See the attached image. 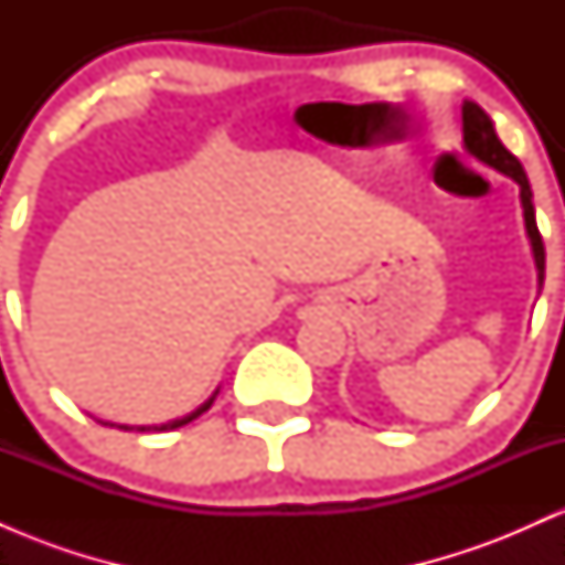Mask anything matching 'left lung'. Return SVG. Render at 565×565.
Listing matches in <instances>:
<instances>
[{
	"mask_svg": "<svg viewBox=\"0 0 565 565\" xmlns=\"http://www.w3.org/2000/svg\"><path fill=\"white\" fill-rule=\"evenodd\" d=\"M462 138H465V148H468L470 157H476L483 164L494 167L497 172L508 174V178L515 180L521 185V204H523V220H526V233L531 242V252H534V263H536V276H540V289L544 281V244H542V233L536 228V215H534V204H531V185L526 172H523V164L518 161L508 148L502 146V140L497 138L494 125H491L489 114L483 111L478 103L465 100L462 103Z\"/></svg>",
	"mask_w": 565,
	"mask_h": 565,
	"instance_id": "8db88e82",
	"label": "left lung"
}]
</instances>
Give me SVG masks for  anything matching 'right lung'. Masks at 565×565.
<instances>
[{"instance_id":"obj_1","label":"right lung","mask_w":565,"mask_h":565,"mask_svg":"<svg viewBox=\"0 0 565 565\" xmlns=\"http://www.w3.org/2000/svg\"><path fill=\"white\" fill-rule=\"evenodd\" d=\"M217 393L220 391H215L210 395V398L204 401V404H201L196 412H191V414H185V417H180V419H172V423H164V425H140V427H129V425H116V423H103V419H97V423L100 425H108V427H119V430H138V433H161V430H178V427H183V425H188V423H193V419L196 417H201V414L206 412V408H210L212 404H215V398H217Z\"/></svg>"}]
</instances>
